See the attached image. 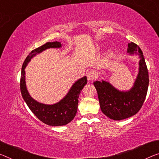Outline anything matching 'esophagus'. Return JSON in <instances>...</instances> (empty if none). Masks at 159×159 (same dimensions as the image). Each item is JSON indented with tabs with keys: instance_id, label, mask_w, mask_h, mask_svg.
<instances>
[{
	"instance_id": "34e87169",
	"label": "esophagus",
	"mask_w": 159,
	"mask_h": 159,
	"mask_svg": "<svg viewBox=\"0 0 159 159\" xmlns=\"http://www.w3.org/2000/svg\"><path fill=\"white\" fill-rule=\"evenodd\" d=\"M87 77L88 81H92V80H95V78H96V73H95L94 70H91V71L87 72Z\"/></svg>"
}]
</instances>
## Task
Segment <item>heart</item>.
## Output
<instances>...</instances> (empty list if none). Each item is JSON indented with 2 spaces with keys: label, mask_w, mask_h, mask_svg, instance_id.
Returning a JSON list of instances; mask_svg holds the SVG:
<instances>
[{
  "label": "heart",
  "mask_w": 159,
  "mask_h": 159,
  "mask_svg": "<svg viewBox=\"0 0 159 159\" xmlns=\"http://www.w3.org/2000/svg\"><path fill=\"white\" fill-rule=\"evenodd\" d=\"M111 55H112V54H111V52H109L108 53H107V57H111Z\"/></svg>",
  "instance_id": "heart-1"
}]
</instances>
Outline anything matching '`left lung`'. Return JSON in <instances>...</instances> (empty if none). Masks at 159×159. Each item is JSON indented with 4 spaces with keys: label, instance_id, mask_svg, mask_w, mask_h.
I'll return each mask as SVG.
<instances>
[{
    "label": "left lung",
    "instance_id": "1",
    "mask_svg": "<svg viewBox=\"0 0 159 159\" xmlns=\"http://www.w3.org/2000/svg\"><path fill=\"white\" fill-rule=\"evenodd\" d=\"M127 52L138 54L140 57L139 74L129 91H119L104 80L94 82L102 111L114 120H122L137 113L145 101L148 91V72L142 51L136 44L131 43L128 44Z\"/></svg>",
    "mask_w": 159,
    "mask_h": 159
}]
</instances>
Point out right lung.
I'll return each instance as SVG.
<instances>
[{
    "label": "right lung",
    "instance_id": "1",
    "mask_svg": "<svg viewBox=\"0 0 159 159\" xmlns=\"http://www.w3.org/2000/svg\"><path fill=\"white\" fill-rule=\"evenodd\" d=\"M62 45L59 42L47 43L40 47L35 49L28 55L24 61L21 70L20 92L22 97L32 112L41 121L50 126H63L70 123L75 118L77 111L78 98L82 89L87 84V77L78 80L74 83L67 94L61 101L54 104H45L39 103L33 99L29 94L26 88L25 80V68L31 58L48 48H58Z\"/></svg>",
    "mask_w": 159,
    "mask_h": 159
}]
</instances>
